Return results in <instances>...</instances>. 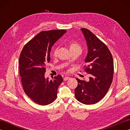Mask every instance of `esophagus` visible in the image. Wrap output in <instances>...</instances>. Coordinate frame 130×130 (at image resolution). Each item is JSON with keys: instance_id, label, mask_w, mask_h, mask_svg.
I'll return each instance as SVG.
<instances>
[{"instance_id": "1", "label": "esophagus", "mask_w": 130, "mask_h": 130, "mask_svg": "<svg viewBox=\"0 0 130 130\" xmlns=\"http://www.w3.org/2000/svg\"><path fill=\"white\" fill-rule=\"evenodd\" d=\"M70 77H69V76H66V77H65L64 78H63V80H65V81H66V80H69V79H70Z\"/></svg>"}]
</instances>
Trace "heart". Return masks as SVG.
I'll return each mask as SVG.
<instances>
[{
	"instance_id": "obj_1",
	"label": "heart",
	"mask_w": 130,
	"mask_h": 130,
	"mask_svg": "<svg viewBox=\"0 0 130 130\" xmlns=\"http://www.w3.org/2000/svg\"><path fill=\"white\" fill-rule=\"evenodd\" d=\"M69 47L71 51L75 50H82L81 45L77 42L76 41L73 40L69 42ZM58 51V47L55 48L53 51V55L54 56H56L57 53Z\"/></svg>"
}]
</instances>
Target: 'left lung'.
I'll return each instance as SVG.
<instances>
[{"label": "left lung", "mask_w": 130, "mask_h": 130, "mask_svg": "<svg viewBox=\"0 0 130 130\" xmlns=\"http://www.w3.org/2000/svg\"><path fill=\"white\" fill-rule=\"evenodd\" d=\"M88 48L84 70L90 74L89 81L78 78V86L75 89L76 99L82 103L93 104L106 95L112 84L114 65L112 55L106 44L90 31L82 28Z\"/></svg>", "instance_id": "8db88e82"}]
</instances>
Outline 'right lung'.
Listing matches in <instances>:
<instances>
[{"label":"right lung","mask_w":130,"mask_h":130,"mask_svg":"<svg viewBox=\"0 0 130 130\" xmlns=\"http://www.w3.org/2000/svg\"><path fill=\"white\" fill-rule=\"evenodd\" d=\"M67 32L50 30L40 32L24 46L19 56V69L24 92L35 103L46 106L57 98V89L63 79L57 75L45 79L46 66L50 61L54 44Z\"/></svg>","instance_id":"1"}]
</instances>
